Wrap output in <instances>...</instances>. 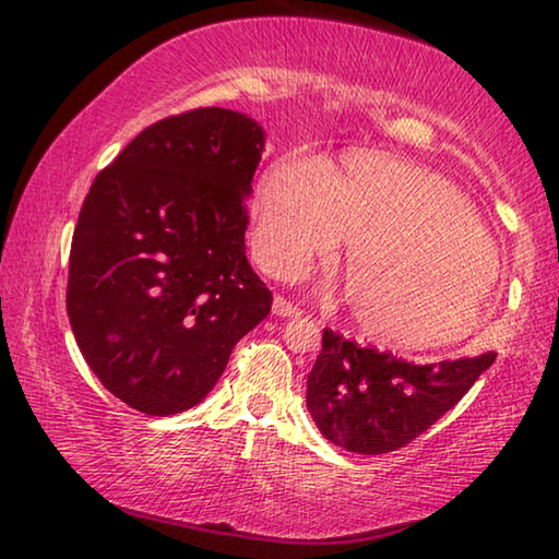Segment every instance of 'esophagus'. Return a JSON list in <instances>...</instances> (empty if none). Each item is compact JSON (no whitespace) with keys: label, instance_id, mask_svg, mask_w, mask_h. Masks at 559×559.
<instances>
[{"label":"esophagus","instance_id":"obj_1","mask_svg":"<svg viewBox=\"0 0 559 559\" xmlns=\"http://www.w3.org/2000/svg\"><path fill=\"white\" fill-rule=\"evenodd\" d=\"M300 313H302V310L298 306H293V302L286 300L283 296L273 298V316H278V318H298Z\"/></svg>","mask_w":559,"mask_h":559}]
</instances>
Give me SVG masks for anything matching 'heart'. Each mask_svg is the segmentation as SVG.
Masks as SVG:
<instances>
[{"instance_id":"b5f03b06","label":"heart","mask_w":559,"mask_h":559,"mask_svg":"<svg viewBox=\"0 0 559 559\" xmlns=\"http://www.w3.org/2000/svg\"><path fill=\"white\" fill-rule=\"evenodd\" d=\"M257 246L276 273H300L343 239L347 302L384 345L453 343L476 323L498 278V249L476 212L441 177L402 159L357 153L340 173L286 155L257 194Z\"/></svg>"}]
</instances>
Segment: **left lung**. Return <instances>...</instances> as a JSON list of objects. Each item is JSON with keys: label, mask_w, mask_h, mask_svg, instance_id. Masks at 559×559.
<instances>
[{"label": "left lung", "mask_w": 559, "mask_h": 559, "mask_svg": "<svg viewBox=\"0 0 559 559\" xmlns=\"http://www.w3.org/2000/svg\"><path fill=\"white\" fill-rule=\"evenodd\" d=\"M496 353L419 365L323 330L308 374V412L328 441L353 453H390L439 421L493 365Z\"/></svg>", "instance_id": "left-lung-1"}]
</instances>
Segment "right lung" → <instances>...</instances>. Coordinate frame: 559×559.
Instances as JSON below:
<instances>
[{"mask_svg":"<svg viewBox=\"0 0 559 559\" xmlns=\"http://www.w3.org/2000/svg\"><path fill=\"white\" fill-rule=\"evenodd\" d=\"M263 130L226 108L147 126L93 179L66 310L110 394L150 416L200 404L273 296L243 253Z\"/></svg>","mask_w":559,"mask_h":559,"instance_id":"right-lung-1","label":"right lung"}]
</instances>
